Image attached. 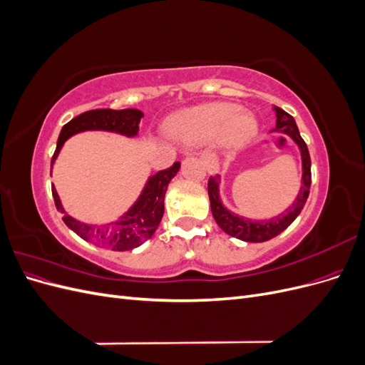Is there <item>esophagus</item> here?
Listing matches in <instances>:
<instances>
[{
  "instance_id": "obj_1",
  "label": "esophagus",
  "mask_w": 365,
  "mask_h": 365,
  "mask_svg": "<svg viewBox=\"0 0 365 365\" xmlns=\"http://www.w3.org/2000/svg\"><path fill=\"white\" fill-rule=\"evenodd\" d=\"M200 157L201 160L205 163L208 172H216V168H217V160H216V155L215 153L210 150V149H204L200 152Z\"/></svg>"
}]
</instances>
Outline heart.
<instances>
[{
    "instance_id": "1",
    "label": "heart",
    "mask_w": 365,
    "mask_h": 365,
    "mask_svg": "<svg viewBox=\"0 0 365 365\" xmlns=\"http://www.w3.org/2000/svg\"><path fill=\"white\" fill-rule=\"evenodd\" d=\"M170 132L184 143H201L213 137L225 146L237 148L250 141L257 121L233 103H205L180 113L170 120Z\"/></svg>"
}]
</instances>
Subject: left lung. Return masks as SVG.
Wrapping results in <instances>:
<instances>
[{"mask_svg":"<svg viewBox=\"0 0 365 365\" xmlns=\"http://www.w3.org/2000/svg\"><path fill=\"white\" fill-rule=\"evenodd\" d=\"M275 115H277V125H275V130H282L284 134H288L294 138V141L298 145L302 150V160H303V181L300 187V193H298L297 200L294 204L286 210L284 213L280 216L269 219V220H251L247 217H240L235 213H231L227 210L222 202L219 200V175L210 176L208 178V196H210V204H212V213L216 220V224L222 228L227 235L237 237L245 242H267L282 231L288 228L295 217L300 215L303 210L309 190H311V182H312V175H311V155H309V150L304 140L302 138L300 132L295 125V120L291 114L283 111L282 108L275 106Z\"/></svg>","mask_w":365,"mask_h":365,"instance_id":"obj_1","label":"left lung"}]
</instances>
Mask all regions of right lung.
I'll return each instance as SVG.
<instances>
[{
    "mask_svg": "<svg viewBox=\"0 0 365 365\" xmlns=\"http://www.w3.org/2000/svg\"><path fill=\"white\" fill-rule=\"evenodd\" d=\"M143 113L138 109H93L81 115L74 117L67 125H63L56 150L53 153L51 164L56 160L58 153L65 143V140L77 132L83 130H111L118 132L128 137H134L138 132V123ZM180 170V163H173L170 168L157 172L150 176L145 190L140 195L138 201L129 208L126 215L121 216L115 222L105 227H94L82 224L65 213L61 205V200L56 189L51 185V193L56 208L62 213V220L68 228H71L77 236H81L86 242H93L96 245L109 248L113 251H128L140 247L143 242L150 239L155 233L161 217L164 215V195L168 185L172 181L176 172Z\"/></svg>",
    "mask_w": 365,
    "mask_h": 365,
    "instance_id": "obj_1",
    "label": "right lung"
}]
</instances>
